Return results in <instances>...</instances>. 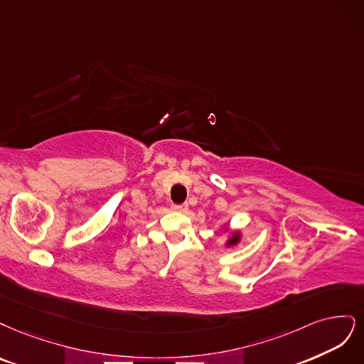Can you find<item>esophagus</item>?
Instances as JSON below:
<instances>
[{
	"mask_svg": "<svg viewBox=\"0 0 364 364\" xmlns=\"http://www.w3.org/2000/svg\"><path fill=\"white\" fill-rule=\"evenodd\" d=\"M172 210H173V212L186 213L187 210H189V205H187V204H173V205H172Z\"/></svg>",
	"mask_w": 364,
	"mask_h": 364,
	"instance_id": "34e87169",
	"label": "esophagus"
}]
</instances>
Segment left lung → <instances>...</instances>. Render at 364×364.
I'll use <instances>...</instances> for the list:
<instances>
[{
	"mask_svg": "<svg viewBox=\"0 0 364 364\" xmlns=\"http://www.w3.org/2000/svg\"><path fill=\"white\" fill-rule=\"evenodd\" d=\"M240 240V232H232V236L228 239L227 246H232V245H237Z\"/></svg>",
	"mask_w": 364,
	"mask_h": 364,
	"instance_id": "1",
	"label": "left lung"
}]
</instances>
